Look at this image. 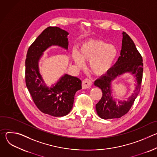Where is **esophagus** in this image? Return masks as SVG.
<instances>
[{"mask_svg": "<svg viewBox=\"0 0 157 157\" xmlns=\"http://www.w3.org/2000/svg\"><path fill=\"white\" fill-rule=\"evenodd\" d=\"M92 85V82L89 79H84L82 82V89H87L89 88Z\"/></svg>", "mask_w": 157, "mask_h": 157, "instance_id": "1", "label": "esophagus"}]
</instances>
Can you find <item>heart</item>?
Listing matches in <instances>:
<instances>
[{
    "mask_svg": "<svg viewBox=\"0 0 157 157\" xmlns=\"http://www.w3.org/2000/svg\"><path fill=\"white\" fill-rule=\"evenodd\" d=\"M117 56V48L101 40H88L81 44L79 53H73V60L78 67H83L85 61H90V69L97 76L107 74L113 68Z\"/></svg>",
    "mask_w": 157,
    "mask_h": 157,
    "instance_id": "obj_1",
    "label": "heart"
}]
</instances>
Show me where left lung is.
I'll list each match as a JSON object with an SVG mask.
<instances>
[{
	"label": "left lung",
	"mask_w": 157,
	"mask_h": 157,
	"mask_svg": "<svg viewBox=\"0 0 157 157\" xmlns=\"http://www.w3.org/2000/svg\"><path fill=\"white\" fill-rule=\"evenodd\" d=\"M122 36L121 56L110 70L94 83L102 92V96L96 104V109L98 115L103 119H118L126 114L140 90L143 76L142 57L131 38L124 32H122ZM126 72L130 73L136 78L137 83L135 90L127 100L117 102L112 98L111 82Z\"/></svg>",
	"instance_id": "1"
}]
</instances>
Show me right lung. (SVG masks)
I'll return each instance as SVG.
<instances>
[{"instance_id": "obj_1", "label": "right lung", "mask_w": 157, "mask_h": 157, "mask_svg": "<svg viewBox=\"0 0 157 157\" xmlns=\"http://www.w3.org/2000/svg\"><path fill=\"white\" fill-rule=\"evenodd\" d=\"M69 33L57 27L44 29L29 47L25 60V82L33 101L42 113L54 117L70 113L76 93L82 89L81 81L67 74L51 87L46 85L39 71L43 52L52 46L68 48Z\"/></svg>"}]
</instances>
